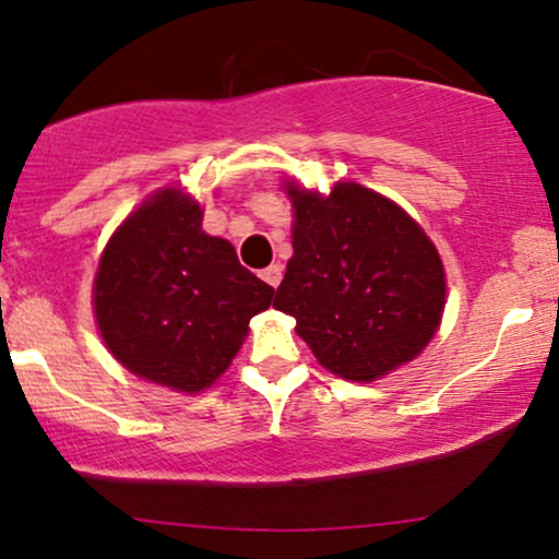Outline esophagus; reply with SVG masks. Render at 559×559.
<instances>
[{"mask_svg": "<svg viewBox=\"0 0 559 559\" xmlns=\"http://www.w3.org/2000/svg\"><path fill=\"white\" fill-rule=\"evenodd\" d=\"M260 275H262V281H265V284H271L275 288L281 284V278H284V267H281L278 262H273V265H267Z\"/></svg>", "mask_w": 559, "mask_h": 559, "instance_id": "obj_1", "label": "esophagus"}]
</instances>
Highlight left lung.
Returning a JSON list of instances; mask_svg holds the SVG:
<instances>
[{
  "mask_svg": "<svg viewBox=\"0 0 559 559\" xmlns=\"http://www.w3.org/2000/svg\"><path fill=\"white\" fill-rule=\"evenodd\" d=\"M294 258L273 307L331 373L376 381L431 342L444 312V265L402 207L360 183L329 197L288 183Z\"/></svg>",
  "mask_w": 559,
  "mask_h": 559,
  "instance_id": "1",
  "label": "left lung"
}]
</instances>
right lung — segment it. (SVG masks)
I'll list each match as a JSON object with an SVG mask.
<instances>
[{
  "mask_svg": "<svg viewBox=\"0 0 559 559\" xmlns=\"http://www.w3.org/2000/svg\"><path fill=\"white\" fill-rule=\"evenodd\" d=\"M273 294L226 239L204 234L197 202L165 189L115 230L94 310L107 349L131 373L202 391L228 368Z\"/></svg>",
  "mask_w": 559,
  "mask_h": 559,
  "instance_id": "add662e5",
  "label": "right lung"
}]
</instances>
